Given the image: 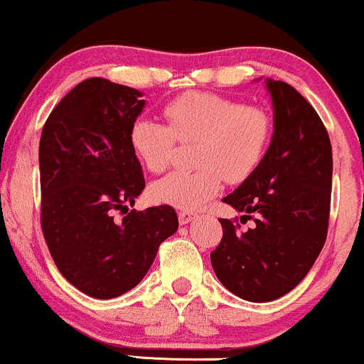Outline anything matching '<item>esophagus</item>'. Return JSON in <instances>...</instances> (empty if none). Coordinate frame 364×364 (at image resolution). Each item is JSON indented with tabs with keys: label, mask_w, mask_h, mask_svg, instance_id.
<instances>
[{
	"label": "esophagus",
	"mask_w": 364,
	"mask_h": 364,
	"mask_svg": "<svg viewBox=\"0 0 364 364\" xmlns=\"http://www.w3.org/2000/svg\"><path fill=\"white\" fill-rule=\"evenodd\" d=\"M178 219H179V224L185 225L188 223H191L193 219H196V214H193V212L183 210V212H179V214H178Z\"/></svg>",
	"instance_id": "34e87169"
}]
</instances>
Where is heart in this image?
Segmentation results:
<instances>
[{
	"mask_svg": "<svg viewBox=\"0 0 364 364\" xmlns=\"http://www.w3.org/2000/svg\"><path fill=\"white\" fill-rule=\"evenodd\" d=\"M168 124L141 116L129 128V145L152 173L173 159L176 140H196L193 171H173L152 185L157 202L196 210L219 193L224 178L245 181L262 162L272 121L260 107L243 106L212 92H188L164 106Z\"/></svg>",
	"mask_w": 364,
	"mask_h": 364,
	"instance_id": "1",
	"label": "heart"
}]
</instances>
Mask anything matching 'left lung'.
<instances>
[{
    "instance_id": "8db88e82",
    "label": "left lung",
    "mask_w": 364,
    "mask_h": 364,
    "mask_svg": "<svg viewBox=\"0 0 364 364\" xmlns=\"http://www.w3.org/2000/svg\"><path fill=\"white\" fill-rule=\"evenodd\" d=\"M274 135L258 168L223 202L241 223L219 219L223 240L210 262L224 287L253 303L274 301L306 277L327 240L332 145L320 116L294 87L265 80Z\"/></svg>"
}]
</instances>
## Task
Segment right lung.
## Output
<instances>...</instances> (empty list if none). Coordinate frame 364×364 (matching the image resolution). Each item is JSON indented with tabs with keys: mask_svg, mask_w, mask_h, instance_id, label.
Instances as JSON below:
<instances>
[{
	"mask_svg": "<svg viewBox=\"0 0 364 364\" xmlns=\"http://www.w3.org/2000/svg\"><path fill=\"white\" fill-rule=\"evenodd\" d=\"M141 92L87 78L51 111L39 144L41 225L58 270L78 291L118 298L149 272L159 246L178 231L169 205L128 211L145 188L129 145ZM116 211L127 215L121 221Z\"/></svg>",
	"mask_w": 364,
	"mask_h": 364,
	"instance_id": "obj_1",
	"label": "right lung"
}]
</instances>
